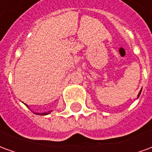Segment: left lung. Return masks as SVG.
<instances>
[{"instance_id": "8db88e82", "label": "left lung", "mask_w": 152, "mask_h": 152, "mask_svg": "<svg viewBox=\"0 0 152 152\" xmlns=\"http://www.w3.org/2000/svg\"><path fill=\"white\" fill-rule=\"evenodd\" d=\"M141 92H142V89H141L140 92L138 93V95H137V98H139V96H140V94H141Z\"/></svg>"}]
</instances>
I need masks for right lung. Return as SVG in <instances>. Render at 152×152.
<instances>
[{"instance_id":"right-lung-1","label":"right lung","mask_w":152,"mask_h":152,"mask_svg":"<svg viewBox=\"0 0 152 152\" xmlns=\"http://www.w3.org/2000/svg\"><path fill=\"white\" fill-rule=\"evenodd\" d=\"M26 105V104H25ZM27 107H28V105H26ZM50 112H52V111H49V112H43V113H37V112H33V113H35L36 115H49L50 114Z\"/></svg>"}]
</instances>
